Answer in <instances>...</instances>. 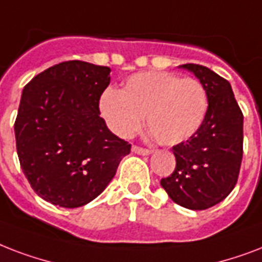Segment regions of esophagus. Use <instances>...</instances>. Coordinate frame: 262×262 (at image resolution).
Instances as JSON below:
<instances>
[{
  "label": "esophagus",
  "instance_id": "1",
  "mask_svg": "<svg viewBox=\"0 0 262 262\" xmlns=\"http://www.w3.org/2000/svg\"><path fill=\"white\" fill-rule=\"evenodd\" d=\"M133 151L137 154H142V156H149V154L153 153V150L151 149H145V147H141V146L137 145L133 146Z\"/></svg>",
  "mask_w": 262,
  "mask_h": 262
}]
</instances>
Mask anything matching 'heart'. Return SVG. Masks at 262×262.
Listing matches in <instances>:
<instances>
[{"mask_svg": "<svg viewBox=\"0 0 262 262\" xmlns=\"http://www.w3.org/2000/svg\"><path fill=\"white\" fill-rule=\"evenodd\" d=\"M99 111L109 128L121 138L133 137L146 124L161 145H178L198 131L208 112V94L194 78L150 71L129 76L123 90L108 89Z\"/></svg>", "mask_w": 262, "mask_h": 262, "instance_id": "heart-1", "label": "heart"}]
</instances>
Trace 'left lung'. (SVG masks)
<instances>
[{
    "label": "left lung",
    "mask_w": 262,
    "mask_h": 262,
    "mask_svg": "<svg viewBox=\"0 0 262 262\" xmlns=\"http://www.w3.org/2000/svg\"><path fill=\"white\" fill-rule=\"evenodd\" d=\"M208 94V112L192 137L172 147L176 167L161 186L175 204L204 210L222 202L238 182L243 156V113L231 84L209 68L183 64Z\"/></svg>",
    "instance_id": "obj_1"
}]
</instances>
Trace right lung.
Masks as SVG:
<instances>
[{
  "label": "right lung",
  "mask_w": 262,
  "mask_h": 262,
  "mask_svg": "<svg viewBox=\"0 0 262 262\" xmlns=\"http://www.w3.org/2000/svg\"><path fill=\"white\" fill-rule=\"evenodd\" d=\"M109 74V67L72 60L50 67L24 86L15 121L16 149L32 190L50 204H89L131 150L99 116Z\"/></svg>",
  "instance_id": "obj_1"
}]
</instances>
